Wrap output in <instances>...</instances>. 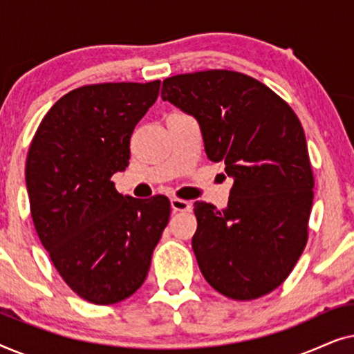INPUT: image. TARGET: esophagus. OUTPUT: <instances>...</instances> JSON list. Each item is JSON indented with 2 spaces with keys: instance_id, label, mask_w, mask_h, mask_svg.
<instances>
[{
  "instance_id": "obj_1",
  "label": "esophagus",
  "mask_w": 354,
  "mask_h": 354,
  "mask_svg": "<svg viewBox=\"0 0 354 354\" xmlns=\"http://www.w3.org/2000/svg\"><path fill=\"white\" fill-rule=\"evenodd\" d=\"M171 209L174 212L190 211V203L185 200H178V198H171Z\"/></svg>"
}]
</instances>
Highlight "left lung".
I'll list each match as a JSON object with an SVG mask.
<instances>
[{
	"instance_id": "obj_1",
	"label": "left lung",
	"mask_w": 354,
	"mask_h": 354,
	"mask_svg": "<svg viewBox=\"0 0 354 354\" xmlns=\"http://www.w3.org/2000/svg\"><path fill=\"white\" fill-rule=\"evenodd\" d=\"M161 98L196 119L207 159L224 162L234 180L222 211L193 205L201 274L234 299L272 292L308 240L314 177L301 122L272 90L240 72L169 77Z\"/></svg>"
}]
</instances>
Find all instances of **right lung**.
Masks as SVG:
<instances>
[{"label": "right lung", "mask_w": 354, "mask_h": 354, "mask_svg": "<svg viewBox=\"0 0 354 354\" xmlns=\"http://www.w3.org/2000/svg\"><path fill=\"white\" fill-rule=\"evenodd\" d=\"M161 82L100 84L56 101L28 149L26 183L41 245L86 301L113 304L147 279L171 216L166 196L137 200L115 192L130 137L158 100Z\"/></svg>", "instance_id": "1"}]
</instances>
